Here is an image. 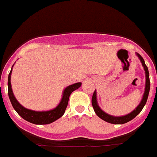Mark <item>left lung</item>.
Instances as JSON below:
<instances>
[{"instance_id": "left-lung-1", "label": "left lung", "mask_w": 157, "mask_h": 157, "mask_svg": "<svg viewBox=\"0 0 157 157\" xmlns=\"http://www.w3.org/2000/svg\"><path fill=\"white\" fill-rule=\"evenodd\" d=\"M138 58L140 60V62L142 63V65L144 67V69L145 71V77H146V82H145V89H144V93L143 95V97H142V100L140 101V103L139 104L137 107L134 109L132 113H128L125 116H122V117H113V116L109 115L106 113L101 110V108L99 107L98 104H97V93H96V90L94 91L93 93V97H92V105H93V109H94L95 113L101 119H102L103 121H106V122H109V123L114 124H125L128 121H132V119H134L136 116L139 114L141 110L143 109L144 106L145 105L146 102H147V100H148V93H149L150 90V81H149V72H148V67L146 66L145 63H144V60L143 57H142L139 53H136Z\"/></svg>"}]
</instances>
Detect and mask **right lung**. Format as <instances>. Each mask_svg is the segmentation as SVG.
Segmentation results:
<instances>
[{
	"label": "right lung",
	"mask_w": 157,
	"mask_h": 157,
	"mask_svg": "<svg viewBox=\"0 0 157 157\" xmlns=\"http://www.w3.org/2000/svg\"><path fill=\"white\" fill-rule=\"evenodd\" d=\"M11 73L12 69L9 72V77H8V94H9V100L11 101L12 105L16 110V112L24 120L29 121L30 123L35 124H48L52 123L57 119H59L60 117H62L64 115V112H65L67 105H68L69 96L73 91L79 89L81 85V83L78 82L65 88L64 90V93H63L61 101H60V104L55 109L49 110V111H33V110H30V109H25V107H23L14 97L13 90H12Z\"/></svg>",
	"instance_id": "right-lung-1"
}]
</instances>
